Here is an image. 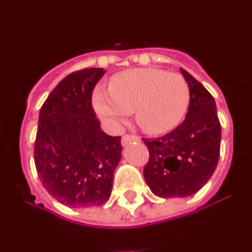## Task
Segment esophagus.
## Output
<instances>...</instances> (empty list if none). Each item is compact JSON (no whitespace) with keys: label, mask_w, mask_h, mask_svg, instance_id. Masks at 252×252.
Returning <instances> with one entry per match:
<instances>
[{"label":"esophagus","mask_w":252,"mask_h":252,"mask_svg":"<svg viewBox=\"0 0 252 252\" xmlns=\"http://www.w3.org/2000/svg\"><path fill=\"white\" fill-rule=\"evenodd\" d=\"M139 141H140V137L133 136V135H125V136L121 139L122 146H126L127 144H130V142H139Z\"/></svg>","instance_id":"obj_1"}]
</instances>
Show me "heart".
<instances>
[{
    "label": "heart",
    "instance_id": "b5f03b06",
    "mask_svg": "<svg viewBox=\"0 0 252 252\" xmlns=\"http://www.w3.org/2000/svg\"><path fill=\"white\" fill-rule=\"evenodd\" d=\"M190 99L187 81L162 69L136 68L113 75L110 88L97 87L92 93L95 115L108 127L119 128L130 112L150 135L174 128L187 113Z\"/></svg>",
    "mask_w": 252,
    "mask_h": 252
}]
</instances>
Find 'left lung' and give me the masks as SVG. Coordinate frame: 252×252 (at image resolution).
Returning <instances> with one entry per match:
<instances>
[{
  "instance_id": "left-lung-1",
  "label": "left lung",
  "mask_w": 252,
  "mask_h": 252,
  "mask_svg": "<svg viewBox=\"0 0 252 252\" xmlns=\"http://www.w3.org/2000/svg\"><path fill=\"white\" fill-rule=\"evenodd\" d=\"M190 93L186 120L158 139H142L150 159L144 178L161 198H184L197 193L215 173L220 159L221 125L211 93L180 68Z\"/></svg>"
}]
</instances>
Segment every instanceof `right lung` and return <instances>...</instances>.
I'll return each instance as SVG.
<instances>
[{"instance_id": "obj_1", "label": "right lung", "mask_w": 252, "mask_h": 252, "mask_svg": "<svg viewBox=\"0 0 252 252\" xmlns=\"http://www.w3.org/2000/svg\"><path fill=\"white\" fill-rule=\"evenodd\" d=\"M104 73L90 68L69 74L39 113L37 175L51 197L73 208L106 203L121 160V137L104 133L92 108L93 88Z\"/></svg>"}]
</instances>
